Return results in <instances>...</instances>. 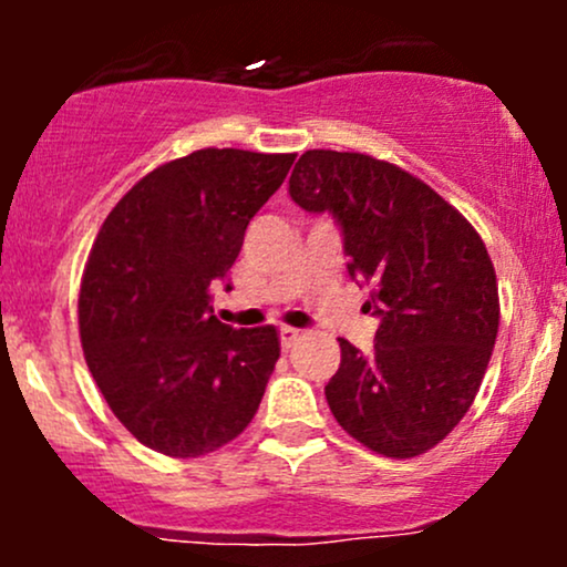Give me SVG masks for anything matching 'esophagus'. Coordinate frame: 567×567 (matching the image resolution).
Listing matches in <instances>:
<instances>
[{"instance_id": "esophagus-1", "label": "esophagus", "mask_w": 567, "mask_h": 567, "mask_svg": "<svg viewBox=\"0 0 567 567\" xmlns=\"http://www.w3.org/2000/svg\"><path fill=\"white\" fill-rule=\"evenodd\" d=\"M298 338H301V330H296V328H288V324H285V328L279 330V341H282V349H290L292 343L298 341Z\"/></svg>"}]
</instances>
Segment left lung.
Returning a JSON list of instances; mask_svg holds the SVG:
<instances>
[{
	"label": "left lung",
	"instance_id": "obj_1",
	"mask_svg": "<svg viewBox=\"0 0 567 567\" xmlns=\"http://www.w3.org/2000/svg\"><path fill=\"white\" fill-rule=\"evenodd\" d=\"M290 197L333 213L349 277L381 317L370 354L338 338L341 365L324 386L336 421L386 458L432 451L472 408L496 343L483 237L424 181L360 152L301 154Z\"/></svg>",
	"mask_w": 567,
	"mask_h": 567
}]
</instances>
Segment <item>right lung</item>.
I'll list each match as a JSON object with an SVG mask.
<instances>
[{"label":"right lung","mask_w":567,"mask_h":567,"mask_svg":"<svg viewBox=\"0 0 567 567\" xmlns=\"http://www.w3.org/2000/svg\"><path fill=\"white\" fill-rule=\"evenodd\" d=\"M292 159L199 148L143 175L103 220L82 275L80 338L103 400L141 445L197 458L243 434L261 405L277 328L224 324L210 285L229 275Z\"/></svg>","instance_id":"obj_1"}]
</instances>
